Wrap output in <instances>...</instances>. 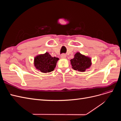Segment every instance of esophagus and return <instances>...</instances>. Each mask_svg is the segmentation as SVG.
Masks as SVG:
<instances>
[{"label":"esophagus","instance_id":"1","mask_svg":"<svg viewBox=\"0 0 121 121\" xmlns=\"http://www.w3.org/2000/svg\"><path fill=\"white\" fill-rule=\"evenodd\" d=\"M60 57L61 58H63V59H65V57H66V55L65 54H61Z\"/></svg>","mask_w":121,"mask_h":121}]
</instances>
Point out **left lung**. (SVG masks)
Instances as JSON below:
<instances>
[{
    "instance_id": "obj_1",
    "label": "left lung",
    "mask_w": 121,
    "mask_h": 121,
    "mask_svg": "<svg viewBox=\"0 0 121 121\" xmlns=\"http://www.w3.org/2000/svg\"><path fill=\"white\" fill-rule=\"evenodd\" d=\"M72 68L76 71L85 72L91 65V60L89 57L77 52L74 57L70 60Z\"/></svg>"
}]
</instances>
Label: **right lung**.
<instances>
[{
	"label": "right lung",
	"mask_w": 121,
	"mask_h": 121,
	"mask_svg": "<svg viewBox=\"0 0 121 121\" xmlns=\"http://www.w3.org/2000/svg\"><path fill=\"white\" fill-rule=\"evenodd\" d=\"M59 58L52 57L48 52L40 54L34 58V65L42 73H49L54 70Z\"/></svg>",
	"instance_id": "add662e5"
}]
</instances>
